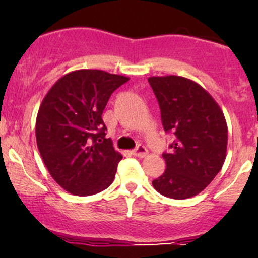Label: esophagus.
Listing matches in <instances>:
<instances>
[{
	"instance_id": "obj_1",
	"label": "esophagus",
	"mask_w": 258,
	"mask_h": 258,
	"mask_svg": "<svg viewBox=\"0 0 258 258\" xmlns=\"http://www.w3.org/2000/svg\"><path fill=\"white\" fill-rule=\"evenodd\" d=\"M132 154L137 158H144L148 155V149L144 146H138L136 149L132 150Z\"/></svg>"
}]
</instances>
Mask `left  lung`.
Here are the masks:
<instances>
[{
	"label": "left lung",
	"mask_w": 258,
	"mask_h": 258,
	"mask_svg": "<svg viewBox=\"0 0 258 258\" xmlns=\"http://www.w3.org/2000/svg\"><path fill=\"white\" fill-rule=\"evenodd\" d=\"M159 102L166 132L173 133L171 152L162 154L166 170L153 180L164 197H195L220 172L226 160L228 127L223 111L199 84L182 76L148 79Z\"/></svg>",
	"instance_id": "8db88e82"
}]
</instances>
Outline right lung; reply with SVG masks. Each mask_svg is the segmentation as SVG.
I'll use <instances>...</instances> for the list:
<instances>
[{
    "instance_id": "1",
    "label": "right lung",
    "mask_w": 258,
    "mask_h": 258,
    "mask_svg": "<svg viewBox=\"0 0 258 258\" xmlns=\"http://www.w3.org/2000/svg\"><path fill=\"white\" fill-rule=\"evenodd\" d=\"M103 70H75L46 94L36 117V142L47 170L61 188L87 197L111 184L122 155L105 138L103 110L128 81Z\"/></svg>"
}]
</instances>
